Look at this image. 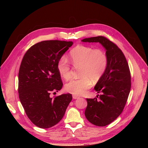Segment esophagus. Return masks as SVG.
<instances>
[{
    "label": "esophagus",
    "instance_id": "1",
    "mask_svg": "<svg viewBox=\"0 0 148 148\" xmlns=\"http://www.w3.org/2000/svg\"><path fill=\"white\" fill-rule=\"evenodd\" d=\"M73 99H77V98H79V97H78L77 95H73Z\"/></svg>",
    "mask_w": 148,
    "mask_h": 148
}]
</instances>
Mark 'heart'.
Returning <instances> with one entry per match:
<instances>
[{
    "instance_id": "b5f03b06",
    "label": "heart",
    "mask_w": 148,
    "mask_h": 148,
    "mask_svg": "<svg viewBox=\"0 0 148 148\" xmlns=\"http://www.w3.org/2000/svg\"><path fill=\"white\" fill-rule=\"evenodd\" d=\"M69 59L75 67H80V78L68 83L65 90L77 95L84 94L91 87L92 80L95 82L101 78L108 65V58L103 50L83 45H77L70 51ZM57 68L62 77L65 80L70 79L71 65L65 56H62L58 60Z\"/></svg>"
}]
</instances>
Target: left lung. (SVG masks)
Returning a JSON list of instances; mask_svg holds the SVG:
<instances>
[{
  "label": "left lung",
  "mask_w": 148,
  "mask_h": 148,
  "mask_svg": "<svg viewBox=\"0 0 148 148\" xmlns=\"http://www.w3.org/2000/svg\"><path fill=\"white\" fill-rule=\"evenodd\" d=\"M85 42H99L106 50L108 65L106 71L94 89L97 98H87L84 114L95 125L104 127L114 121L122 112L131 89V74L128 64L121 50L114 43L103 36L85 38Z\"/></svg>",
  "instance_id": "8db88e82"
}]
</instances>
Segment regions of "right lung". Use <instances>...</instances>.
I'll list each match as a JSON object with an SVG mask.
<instances>
[{
    "label": "right lung",
    "instance_id": "add662e5",
    "mask_svg": "<svg viewBox=\"0 0 148 148\" xmlns=\"http://www.w3.org/2000/svg\"><path fill=\"white\" fill-rule=\"evenodd\" d=\"M73 44L72 41H43L32 45L23 56L18 73L19 98L27 117L39 128L57 124L73 99L71 94L50 97L63 86L57 62Z\"/></svg>",
    "mask_w": 148,
    "mask_h": 148
}]
</instances>
